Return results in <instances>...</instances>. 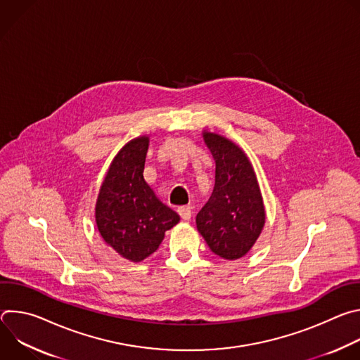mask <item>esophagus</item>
Here are the masks:
<instances>
[{"mask_svg":"<svg viewBox=\"0 0 360 360\" xmlns=\"http://www.w3.org/2000/svg\"><path fill=\"white\" fill-rule=\"evenodd\" d=\"M178 214H179V215H181V218H182V219H185V221L191 219L192 211H191V207H189V205H184V207H179V208H178Z\"/></svg>","mask_w":360,"mask_h":360,"instance_id":"34e87169","label":"esophagus"}]
</instances>
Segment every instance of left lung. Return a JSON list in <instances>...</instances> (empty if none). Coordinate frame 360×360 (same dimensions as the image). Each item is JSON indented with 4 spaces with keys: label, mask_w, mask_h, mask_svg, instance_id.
<instances>
[{
    "label": "left lung",
    "mask_w": 360,
    "mask_h": 360,
    "mask_svg": "<svg viewBox=\"0 0 360 360\" xmlns=\"http://www.w3.org/2000/svg\"><path fill=\"white\" fill-rule=\"evenodd\" d=\"M202 138L215 161V186L196 215V228L214 253L235 261L262 233L266 219L264 198L255 169L239 145L207 129Z\"/></svg>",
    "instance_id": "obj_1"
}]
</instances>
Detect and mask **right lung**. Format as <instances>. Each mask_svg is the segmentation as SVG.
Wrapping results in <instances>:
<instances>
[{"instance_id":"1","label":"right lung","mask_w":360,"mask_h":360,"mask_svg":"<svg viewBox=\"0 0 360 360\" xmlns=\"http://www.w3.org/2000/svg\"><path fill=\"white\" fill-rule=\"evenodd\" d=\"M149 136L127 142L112 160L95 203L101 238L122 258L141 262L155 252L179 215L143 179Z\"/></svg>"}]
</instances>
